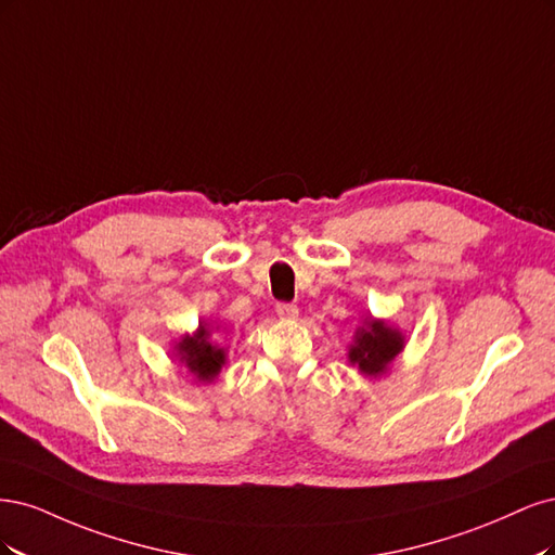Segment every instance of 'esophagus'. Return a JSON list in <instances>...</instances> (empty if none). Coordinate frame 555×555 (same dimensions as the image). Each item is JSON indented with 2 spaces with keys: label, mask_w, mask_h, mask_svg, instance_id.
I'll return each instance as SVG.
<instances>
[{
  "label": "esophagus",
  "mask_w": 555,
  "mask_h": 555,
  "mask_svg": "<svg viewBox=\"0 0 555 555\" xmlns=\"http://www.w3.org/2000/svg\"><path fill=\"white\" fill-rule=\"evenodd\" d=\"M276 315H279L281 320H295V318L299 315V309L295 307V304L281 301V304H276Z\"/></svg>",
  "instance_id": "34e87169"
}]
</instances>
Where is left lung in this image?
<instances>
[{
	"mask_svg": "<svg viewBox=\"0 0 555 555\" xmlns=\"http://www.w3.org/2000/svg\"><path fill=\"white\" fill-rule=\"evenodd\" d=\"M405 336L385 320L364 318L362 327H357L352 346L348 350V362L364 375H383L395 357L403 350Z\"/></svg>",
	"mask_w": 555,
	"mask_h": 555,
	"instance_id": "8db88e82",
	"label": "left lung"
}]
</instances>
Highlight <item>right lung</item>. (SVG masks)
Returning <instances> with one entry per match:
<instances>
[{
	"mask_svg": "<svg viewBox=\"0 0 555 555\" xmlns=\"http://www.w3.org/2000/svg\"><path fill=\"white\" fill-rule=\"evenodd\" d=\"M209 325L201 323L198 332L182 336V341L175 346L180 362L186 364V369L198 378L201 383H211L221 373V366L225 364L223 348L214 346L209 341Z\"/></svg>",
	"mask_w": 555,
	"mask_h": 555,
	"instance_id": "add662e5",
	"label": "right lung"
}]
</instances>
